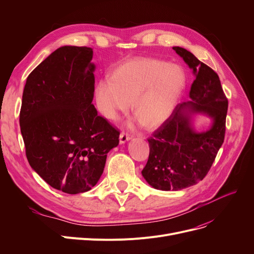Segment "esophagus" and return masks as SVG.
<instances>
[{"instance_id":"34e87169","label":"esophagus","mask_w":254,"mask_h":254,"mask_svg":"<svg viewBox=\"0 0 254 254\" xmlns=\"http://www.w3.org/2000/svg\"><path fill=\"white\" fill-rule=\"evenodd\" d=\"M128 140H130V136L127 134V132H126V131H123V132H120V136H119V141H120V143H126L127 141H128Z\"/></svg>"}]
</instances>
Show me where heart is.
Segmentation results:
<instances>
[{
  "instance_id": "heart-1",
  "label": "heart",
  "mask_w": 254,
  "mask_h": 254,
  "mask_svg": "<svg viewBox=\"0 0 254 254\" xmlns=\"http://www.w3.org/2000/svg\"><path fill=\"white\" fill-rule=\"evenodd\" d=\"M188 83L182 66L168 61L138 57L118 64L110 78L95 87L98 111L107 119L132 112L149 128L163 125L176 108Z\"/></svg>"
}]
</instances>
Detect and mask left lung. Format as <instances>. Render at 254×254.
Listing matches in <instances>:
<instances>
[{"label":"left lung","mask_w":254,"mask_h":254,"mask_svg":"<svg viewBox=\"0 0 254 254\" xmlns=\"http://www.w3.org/2000/svg\"><path fill=\"white\" fill-rule=\"evenodd\" d=\"M193 71L192 101L176 106L171 116L148 138L149 157L142 171L144 179L161 190H180L203 180L214 163L224 140L226 99L219 77L206 64L182 47H173ZM202 113L212 118V127L197 133L191 115Z\"/></svg>","instance_id":"8db88e82"}]
</instances>
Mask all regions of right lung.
Segmentation results:
<instances>
[{
    "mask_svg": "<svg viewBox=\"0 0 254 254\" xmlns=\"http://www.w3.org/2000/svg\"><path fill=\"white\" fill-rule=\"evenodd\" d=\"M92 48L63 46L26 78L19 114L30 166L51 188L88 191L103 174L119 130L92 105Z\"/></svg>",
    "mask_w": 254,
    "mask_h": 254,
    "instance_id": "1",
    "label": "right lung"
}]
</instances>
